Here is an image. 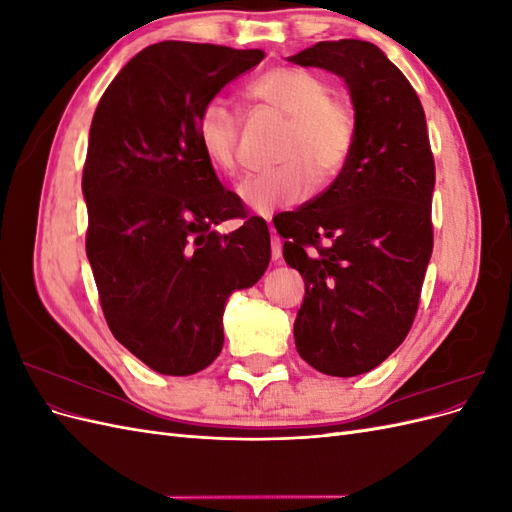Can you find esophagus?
Listing matches in <instances>:
<instances>
[{
	"mask_svg": "<svg viewBox=\"0 0 512 512\" xmlns=\"http://www.w3.org/2000/svg\"><path fill=\"white\" fill-rule=\"evenodd\" d=\"M267 222L271 224V218H267ZM271 258H273L275 262L282 260V241H280V237L275 235L273 228H271Z\"/></svg>",
	"mask_w": 512,
	"mask_h": 512,
	"instance_id": "esophagus-1",
	"label": "esophagus"
}]
</instances>
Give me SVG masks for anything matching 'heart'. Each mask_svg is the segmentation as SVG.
Here are the masks:
<instances>
[{"mask_svg":"<svg viewBox=\"0 0 512 512\" xmlns=\"http://www.w3.org/2000/svg\"><path fill=\"white\" fill-rule=\"evenodd\" d=\"M256 102L288 117L277 160L282 164L250 175L239 185V198L256 213H271L299 203L312 192L314 175L329 179L350 158L356 123L350 108L329 98L331 87L312 70L282 66L267 70L247 87ZM198 147L224 175L237 170L239 115L224 98H211L196 117Z\"/></svg>","mask_w":512,"mask_h":512,"instance_id":"obj_1","label":"heart"}]
</instances>
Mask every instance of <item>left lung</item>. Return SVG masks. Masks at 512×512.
I'll return each instance as SVG.
<instances>
[{
	"label": "left lung",
	"mask_w": 512,
	"mask_h": 512,
	"mask_svg": "<svg viewBox=\"0 0 512 512\" xmlns=\"http://www.w3.org/2000/svg\"><path fill=\"white\" fill-rule=\"evenodd\" d=\"M288 61L337 74L354 106L356 138L342 173L312 203L273 218L284 260L305 280L297 352L322 374L352 378L404 342L418 309L436 185L425 111L371 42H318Z\"/></svg>",
	"instance_id": "left-lung-1"
}]
</instances>
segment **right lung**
<instances>
[{"label": "right lung", "mask_w": 512, "mask_h": 512, "mask_svg": "<svg viewBox=\"0 0 512 512\" xmlns=\"http://www.w3.org/2000/svg\"><path fill=\"white\" fill-rule=\"evenodd\" d=\"M265 51L166 40L119 70L98 102L83 168L87 258L108 329L164 376H192L224 346V305L271 260L267 222L247 218L198 147L196 117ZM244 224L228 236L226 219Z\"/></svg>", "instance_id": "add662e5"}]
</instances>
